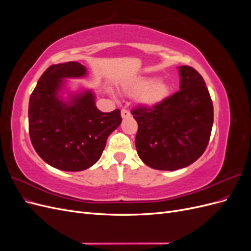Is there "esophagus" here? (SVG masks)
<instances>
[{
	"instance_id": "obj_1",
	"label": "esophagus",
	"mask_w": 251,
	"mask_h": 251,
	"mask_svg": "<svg viewBox=\"0 0 251 251\" xmlns=\"http://www.w3.org/2000/svg\"><path fill=\"white\" fill-rule=\"evenodd\" d=\"M131 116V112L126 110V109H123L121 110V117L123 118H126V117H130Z\"/></svg>"
}]
</instances>
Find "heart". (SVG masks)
Returning a JSON list of instances; mask_svg holds the SVG:
<instances>
[{
	"mask_svg": "<svg viewBox=\"0 0 251 251\" xmlns=\"http://www.w3.org/2000/svg\"><path fill=\"white\" fill-rule=\"evenodd\" d=\"M126 92L130 96L139 95L140 103L151 108L165 100L169 94V86L162 79L139 78L128 85Z\"/></svg>",
	"mask_w": 251,
	"mask_h": 251,
	"instance_id": "b5f03b06",
	"label": "heart"
}]
</instances>
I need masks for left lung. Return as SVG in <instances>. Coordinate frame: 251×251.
Returning <instances> with one entry per match:
<instances>
[{
	"mask_svg": "<svg viewBox=\"0 0 251 251\" xmlns=\"http://www.w3.org/2000/svg\"><path fill=\"white\" fill-rule=\"evenodd\" d=\"M180 90L155 107L132 110L138 124L135 144L150 168L176 171L194 163L206 150L214 124V107L201 74L179 67Z\"/></svg>",
	"mask_w": 251,
	"mask_h": 251,
	"instance_id": "left-lung-1",
	"label": "left lung"
}]
</instances>
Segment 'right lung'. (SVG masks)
<instances>
[{
    "instance_id": "right-lung-1",
    "label": "right lung",
    "mask_w": 251,
    "mask_h": 251,
    "mask_svg": "<svg viewBox=\"0 0 251 251\" xmlns=\"http://www.w3.org/2000/svg\"><path fill=\"white\" fill-rule=\"evenodd\" d=\"M86 74V67L77 62L52 65L30 95V140L43 160L60 171L79 172L96 163L109 135L123 120L118 109L98 110L91 91L73 95L67 102L58 97L63 78Z\"/></svg>"
}]
</instances>
